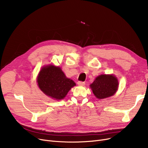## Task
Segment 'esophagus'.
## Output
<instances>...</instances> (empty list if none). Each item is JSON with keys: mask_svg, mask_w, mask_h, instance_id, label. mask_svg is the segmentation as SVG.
I'll use <instances>...</instances> for the list:
<instances>
[{"mask_svg": "<svg viewBox=\"0 0 148 148\" xmlns=\"http://www.w3.org/2000/svg\"><path fill=\"white\" fill-rule=\"evenodd\" d=\"M77 84H78L79 85H82V86H84V85L85 84V83L84 82H82V81H79L78 82H77Z\"/></svg>", "mask_w": 148, "mask_h": 148, "instance_id": "34e87169", "label": "esophagus"}]
</instances>
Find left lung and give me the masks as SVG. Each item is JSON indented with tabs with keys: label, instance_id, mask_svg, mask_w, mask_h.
I'll return each instance as SVG.
<instances>
[{
	"label": "left lung",
	"instance_id": "left-lung-1",
	"mask_svg": "<svg viewBox=\"0 0 148 148\" xmlns=\"http://www.w3.org/2000/svg\"><path fill=\"white\" fill-rule=\"evenodd\" d=\"M90 86L97 98L104 99L112 96L118 90V81L114 75H100Z\"/></svg>",
	"mask_w": 148,
	"mask_h": 148
}]
</instances>
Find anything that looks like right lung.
Returning <instances> with one entry per match:
<instances>
[{
	"mask_svg": "<svg viewBox=\"0 0 148 148\" xmlns=\"http://www.w3.org/2000/svg\"><path fill=\"white\" fill-rule=\"evenodd\" d=\"M39 88L44 94L52 98L63 99L75 83L66 77L60 68L53 65L43 67L38 75Z\"/></svg>",
	"mask_w": 148,
	"mask_h": 148,
	"instance_id": "1",
	"label": "right lung"
}]
</instances>
